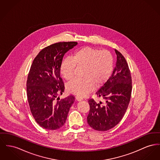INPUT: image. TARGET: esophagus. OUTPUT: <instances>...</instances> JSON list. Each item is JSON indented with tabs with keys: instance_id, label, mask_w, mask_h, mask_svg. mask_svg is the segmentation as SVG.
<instances>
[{
	"instance_id": "obj_1",
	"label": "esophagus",
	"mask_w": 160,
	"mask_h": 160,
	"mask_svg": "<svg viewBox=\"0 0 160 160\" xmlns=\"http://www.w3.org/2000/svg\"><path fill=\"white\" fill-rule=\"evenodd\" d=\"M75 99L76 100H77L78 102H80V101H82L83 100V98H81V97H79L78 96H76L75 97Z\"/></svg>"
}]
</instances>
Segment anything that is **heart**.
<instances>
[{"label": "heart", "mask_w": 160, "mask_h": 160, "mask_svg": "<svg viewBox=\"0 0 160 160\" xmlns=\"http://www.w3.org/2000/svg\"><path fill=\"white\" fill-rule=\"evenodd\" d=\"M76 65L84 67V78H76L66 86L67 91L79 97H83L91 92L96 85H103L111 77L113 71V57L108 51L85 47L75 51L71 58H65L61 63L60 71L63 77L69 80L74 75Z\"/></svg>", "instance_id": "obj_1"}]
</instances>
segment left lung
<instances>
[{"label":"left lung","mask_w":160,"mask_h":160,"mask_svg":"<svg viewBox=\"0 0 160 160\" xmlns=\"http://www.w3.org/2000/svg\"><path fill=\"white\" fill-rule=\"evenodd\" d=\"M116 66L109 79L96 92L105 102L97 103L94 99L88 102L90 106L87 117L88 124L95 130L106 131L121 121L130 102L132 78L125 58L117 49Z\"/></svg>","instance_id":"left-lung-1"}]
</instances>
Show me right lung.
Segmentation results:
<instances>
[{
	"mask_svg": "<svg viewBox=\"0 0 160 160\" xmlns=\"http://www.w3.org/2000/svg\"><path fill=\"white\" fill-rule=\"evenodd\" d=\"M77 45L75 42H58L43 48L34 59L27 82V91L31 113L43 128L56 130L66 122L74 97L60 100L65 87L60 67L65 54ZM59 100H58V99Z\"/></svg>",
	"mask_w": 160,
	"mask_h": 160,
	"instance_id": "obj_1",
	"label": "right lung"
}]
</instances>
